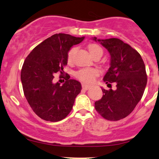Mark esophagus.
I'll use <instances>...</instances> for the list:
<instances>
[{
    "label": "esophagus",
    "instance_id": "1",
    "mask_svg": "<svg viewBox=\"0 0 159 159\" xmlns=\"http://www.w3.org/2000/svg\"><path fill=\"white\" fill-rule=\"evenodd\" d=\"M82 88H83L84 90H89V89L90 88V86L85 84H82Z\"/></svg>",
    "mask_w": 159,
    "mask_h": 159
}]
</instances>
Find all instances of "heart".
I'll return each mask as SVG.
<instances>
[{"label":"heart","mask_w":159,"mask_h":159,"mask_svg":"<svg viewBox=\"0 0 159 159\" xmlns=\"http://www.w3.org/2000/svg\"><path fill=\"white\" fill-rule=\"evenodd\" d=\"M89 52L91 55L94 57L97 54L102 53V49L99 45L96 44H90L88 45ZM76 51V48H72L68 52L67 54V60L69 62H72L73 59L75 52ZM100 71L96 68H82L80 69L75 72V77L79 79L80 81L85 82V83H91L95 80L97 76L99 75Z\"/></svg>","instance_id":"obj_1"}]
</instances>
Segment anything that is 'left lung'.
Masks as SVG:
<instances>
[{
	"label": "left lung",
	"mask_w": 159,
	"mask_h": 159,
	"mask_svg": "<svg viewBox=\"0 0 159 159\" xmlns=\"http://www.w3.org/2000/svg\"><path fill=\"white\" fill-rule=\"evenodd\" d=\"M93 39L110 53L111 66L104 81L116 84L115 90L102 89L103 96L95 102V108L105 119L117 121L130 114L143 96L147 83L145 64L139 53L122 40Z\"/></svg>",
	"instance_id": "8db88e82"
}]
</instances>
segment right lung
Instances as JSON below:
<instances>
[{"instance_id": "right-lung-1", "label": "right lung", "mask_w": 159, "mask_h": 159, "mask_svg": "<svg viewBox=\"0 0 159 159\" xmlns=\"http://www.w3.org/2000/svg\"><path fill=\"white\" fill-rule=\"evenodd\" d=\"M84 37L56 34L32 50L25 59L21 71L24 94L34 112L41 119L61 121L72 111L81 84L69 79L63 85L54 83V75L63 73L67 65V54L71 47L79 44Z\"/></svg>"}]
</instances>
